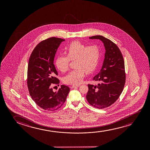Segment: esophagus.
Here are the masks:
<instances>
[{"label": "esophagus", "instance_id": "esophagus-1", "mask_svg": "<svg viewBox=\"0 0 150 150\" xmlns=\"http://www.w3.org/2000/svg\"><path fill=\"white\" fill-rule=\"evenodd\" d=\"M80 86L79 85H73L72 86H71V88H77V87H79Z\"/></svg>", "mask_w": 150, "mask_h": 150}]
</instances>
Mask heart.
Masks as SVG:
<instances>
[{"label":"heart","instance_id":"heart-1","mask_svg":"<svg viewBox=\"0 0 150 150\" xmlns=\"http://www.w3.org/2000/svg\"><path fill=\"white\" fill-rule=\"evenodd\" d=\"M67 56L59 55L56 60L58 70L66 72L69 69L70 60L74 61V69L69 72L63 79L65 84L78 85L82 82L86 72L94 71L100 59V48L98 45L87 46L79 41H75L65 47Z\"/></svg>","mask_w":150,"mask_h":150}]
</instances>
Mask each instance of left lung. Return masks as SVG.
Instances as JSON below:
<instances>
[{"mask_svg":"<svg viewBox=\"0 0 150 150\" xmlns=\"http://www.w3.org/2000/svg\"><path fill=\"white\" fill-rule=\"evenodd\" d=\"M89 38L100 40L105 53L100 71L93 78L98 84H88L86 100L95 108L104 109L115 103L123 91L125 82V62L119 48L110 40L101 35Z\"/></svg>","mask_w":150,"mask_h":150,"instance_id":"8db88e82","label":"left lung"}]
</instances>
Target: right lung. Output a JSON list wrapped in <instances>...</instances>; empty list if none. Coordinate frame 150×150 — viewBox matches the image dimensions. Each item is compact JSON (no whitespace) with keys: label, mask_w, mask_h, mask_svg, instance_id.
I'll return each mask as SVG.
<instances>
[{"label":"right lung","mask_w":150,"mask_h":150,"mask_svg":"<svg viewBox=\"0 0 150 150\" xmlns=\"http://www.w3.org/2000/svg\"><path fill=\"white\" fill-rule=\"evenodd\" d=\"M64 40L51 37L41 41L33 50L29 58L27 75L29 93L37 105L46 111L60 108L70 92V88L64 85H62L55 92L51 88L53 84L59 83L55 77L58 73L54 59L58 47Z\"/></svg>","instance_id":"obj_1"}]
</instances>
